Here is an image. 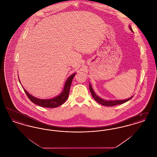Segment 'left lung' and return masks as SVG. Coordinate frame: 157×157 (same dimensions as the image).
Listing matches in <instances>:
<instances>
[{"label":"left lung","instance_id":"left-lung-1","mask_svg":"<svg viewBox=\"0 0 157 157\" xmlns=\"http://www.w3.org/2000/svg\"><path fill=\"white\" fill-rule=\"evenodd\" d=\"M129 28L132 32H133V30L132 29V28H131V26H129ZM90 93L92 95V97L94 98V99L98 102L100 104L105 105V106H114V105H117L122 104H124L125 102H127L128 101L130 100L132 97L129 98L127 99H124V100H115V101H106L103 99H102L101 98L99 97L98 95L95 94V93L94 92V90L92 89L91 85L90 83Z\"/></svg>","mask_w":157,"mask_h":157}]
</instances>
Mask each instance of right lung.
Wrapping results in <instances>:
<instances>
[{
  "mask_svg": "<svg viewBox=\"0 0 157 157\" xmlns=\"http://www.w3.org/2000/svg\"><path fill=\"white\" fill-rule=\"evenodd\" d=\"M75 74H76L75 73L72 74L67 78V80L66 81V82L65 83L63 90L61 92V94H59L58 96L52 98V99H38V98L34 97L32 95H31L24 88H23V90H24L25 92L26 93V95L28 96V97L29 98V99L33 103L39 106H42V107L56 108L60 105L63 104L67 101L68 96H69V93L72 81V79H73Z\"/></svg>",
  "mask_w": 157,
  "mask_h": 157,
  "instance_id": "1",
  "label": "right lung"
}]
</instances>
